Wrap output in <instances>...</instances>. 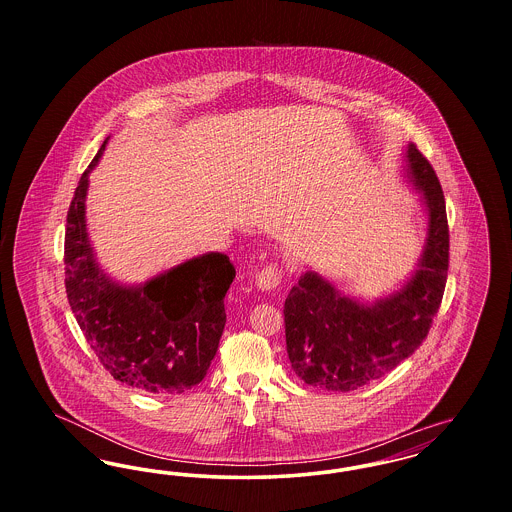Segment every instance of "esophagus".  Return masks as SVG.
Wrapping results in <instances>:
<instances>
[{
	"label": "esophagus",
	"mask_w": 512,
	"mask_h": 512,
	"mask_svg": "<svg viewBox=\"0 0 512 512\" xmlns=\"http://www.w3.org/2000/svg\"><path fill=\"white\" fill-rule=\"evenodd\" d=\"M280 282H282V267H278V263H270L255 274V284L265 292L278 288Z\"/></svg>",
	"instance_id": "34e87169"
}]
</instances>
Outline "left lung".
I'll use <instances>...</instances> for the list:
<instances>
[{
    "instance_id": "obj_1",
    "label": "left lung",
    "mask_w": 512,
    "mask_h": 512,
    "mask_svg": "<svg viewBox=\"0 0 512 512\" xmlns=\"http://www.w3.org/2000/svg\"><path fill=\"white\" fill-rule=\"evenodd\" d=\"M416 186L428 207L426 249L401 292L366 307L341 295L315 272H305L286 297V347L293 372L309 386L353 391L382 378L411 357L438 315L449 268V224L438 174L407 149Z\"/></svg>"
}]
</instances>
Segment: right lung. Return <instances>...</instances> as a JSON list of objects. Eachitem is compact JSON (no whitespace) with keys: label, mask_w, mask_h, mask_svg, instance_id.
I'll use <instances>...</instances> for the list:
<instances>
[{"label":"right lung","mask_w":512,"mask_h":512,"mask_svg":"<svg viewBox=\"0 0 512 512\" xmlns=\"http://www.w3.org/2000/svg\"><path fill=\"white\" fill-rule=\"evenodd\" d=\"M105 144L80 176L67 213V297L84 338L115 380L146 393H182L203 380L215 359L226 324L224 295L236 268L226 255L209 253L140 288L107 280L84 220L88 174Z\"/></svg>","instance_id":"1"}]
</instances>
